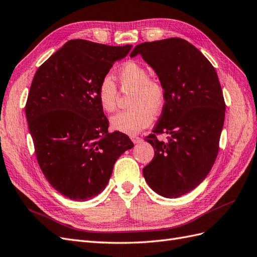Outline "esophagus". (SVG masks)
Listing matches in <instances>:
<instances>
[{
  "label": "esophagus",
  "instance_id": "obj_1",
  "mask_svg": "<svg viewBox=\"0 0 257 257\" xmlns=\"http://www.w3.org/2000/svg\"><path fill=\"white\" fill-rule=\"evenodd\" d=\"M131 139H132V142H133L134 144H138V143H141L143 141V138L142 137H138V136H132Z\"/></svg>",
  "mask_w": 257,
  "mask_h": 257
}]
</instances>
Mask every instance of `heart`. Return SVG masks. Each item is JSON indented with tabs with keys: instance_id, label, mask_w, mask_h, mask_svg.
I'll return each instance as SVG.
<instances>
[{
	"instance_id": "b5f03b06",
	"label": "heart",
	"mask_w": 257,
	"mask_h": 257,
	"mask_svg": "<svg viewBox=\"0 0 257 257\" xmlns=\"http://www.w3.org/2000/svg\"><path fill=\"white\" fill-rule=\"evenodd\" d=\"M122 89H134L130 106L132 108L111 116V126L128 135H135L150 125L154 113H159L165 104V90L163 85L150 78L147 67L130 61L116 75ZM98 100L102 109L112 112L116 107L118 90L109 76H106L98 85Z\"/></svg>"
}]
</instances>
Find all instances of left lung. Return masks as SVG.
<instances>
[{
	"label": "left lung",
	"instance_id": "left-lung-1",
	"mask_svg": "<svg viewBox=\"0 0 257 257\" xmlns=\"http://www.w3.org/2000/svg\"><path fill=\"white\" fill-rule=\"evenodd\" d=\"M141 54L159 76L165 104L147 142L154 158L143 174L150 188L167 198L191 192L211 170L224 124L225 102L214 67L182 38L147 42L131 52ZM170 135L165 143L158 134Z\"/></svg>",
	"mask_w": 257,
	"mask_h": 257
}]
</instances>
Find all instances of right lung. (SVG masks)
<instances>
[{
  "label": "right lung",
  "instance_id": "obj_1",
  "mask_svg": "<svg viewBox=\"0 0 257 257\" xmlns=\"http://www.w3.org/2000/svg\"><path fill=\"white\" fill-rule=\"evenodd\" d=\"M132 45L68 41L38 67L26 104L30 134L44 176L65 197L84 201L109 181L115 161L134 147L109 122L98 85Z\"/></svg>",
  "mask_w": 257,
  "mask_h": 257
}]
</instances>
